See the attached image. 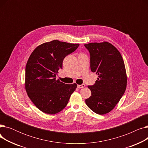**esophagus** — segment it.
I'll use <instances>...</instances> for the list:
<instances>
[{"label":"esophagus","instance_id":"obj_1","mask_svg":"<svg viewBox=\"0 0 148 148\" xmlns=\"http://www.w3.org/2000/svg\"><path fill=\"white\" fill-rule=\"evenodd\" d=\"M84 87H85V84H80V85H77V88H79V89L83 88Z\"/></svg>","mask_w":148,"mask_h":148}]
</instances>
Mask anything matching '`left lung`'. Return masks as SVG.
Instances as JSON below:
<instances>
[{
  "mask_svg": "<svg viewBox=\"0 0 148 148\" xmlns=\"http://www.w3.org/2000/svg\"><path fill=\"white\" fill-rule=\"evenodd\" d=\"M84 47L90 53L91 71L98 75L95 83L88 86L92 94L85 102L93 112L104 114L113 109L125 93V64L119 51L109 42H93Z\"/></svg>",
  "mask_w": 148,
  "mask_h": 148,
  "instance_id": "left-lung-1",
  "label": "left lung"
}]
</instances>
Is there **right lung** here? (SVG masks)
Instances as JSON below:
<instances>
[{"mask_svg":"<svg viewBox=\"0 0 148 148\" xmlns=\"http://www.w3.org/2000/svg\"><path fill=\"white\" fill-rule=\"evenodd\" d=\"M79 46L53 40L39 45L30 54L26 66L25 88L29 98L42 112L53 114L63 110L75 90V83L66 84L56 77L64 58Z\"/></svg>","mask_w":148,"mask_h":148,"instance_id":"right-lung-1","label":"right lung"}]
</instances>
